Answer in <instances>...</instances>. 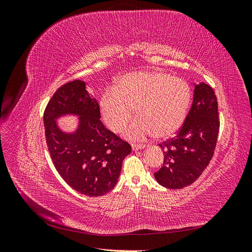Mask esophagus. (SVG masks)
<instances>
[{
  "instance_id": "esophagus-1",
  "label": "esophagus",
  "mask_w": 252,
  "mask_h": 252,
  "mask_svg": "<svg viewBox=\"0 0 252 252\" xmlns=\"http://www.w3.org/2000/svg\"><path fill=\"white\" fill-rule=\"evenodd\" d=\"M131 147L133 150H139V149L145 148V145L144 144H132Z\"/></svg>"
}]
</instances>
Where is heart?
<instances>
[{
	"label": "heart",
	"mask_w": 252,
	"mask_h": 252,
	"mask_svg": "<svg viewBox=\"0 0 252 252\" xmlns=\"http://www.w3.org/2000/svg\"><path fill=\"white\" fill-rule=\"evenodd\" d=\"M191 101V88L183 79L164 71H136L120 79L117 87L105 90L100 108L112 131L123 130L134 112L139 118L125 130L132 140L154 134L168 138L184 124Z\"/></svg>",
	"instance_id": "1"
}]
</instances>
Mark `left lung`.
<instances>
[{
    "instance_id": "1",
    "label": "left lung",
    "mask_w": 252,
    "mask_h": 252,
    "mask_svg": "<svg viewBox=\"0 0 252 252\" xmlns=\"http://www.w3.org/2000/svg\"><path fill=\"white\" fill-rule=\"evenodd\" d=\"M219 130L215 90L208 84H197L184 124L175 136L158 144L164 152V164L155 172L158 184L181 189L199 179L215 154Z\"/></svg>"
}]
</instances>
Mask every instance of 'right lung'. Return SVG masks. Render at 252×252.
I'll list each match as a JSON object with an SVG mask.
<instances>
[{"mask_svg":"<svg viewBox=\"0 0 252 252\" xmlns=\"http://www.w3.org/2000/svg\"><path fill=\"white\" fill-rule=\"evenodd\" d=\"M80 116L78 130L61 132L55 119L63 114ZM100 106L75 80L61 86L44 111L45 136L57 171L75 191L88 196L108 193L118 183L122 163L131 146L108 130L100 120Z\"/></svg>","mask_w":252,"mask_h":252,"instance_id":"right-lung-1","label":"right lung"}]
</instances>
